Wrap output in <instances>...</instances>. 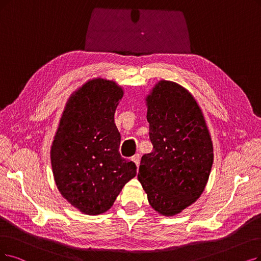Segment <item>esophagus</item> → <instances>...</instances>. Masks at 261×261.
Masks as SVG:
<instances>
[{"instance_id": "esophagus-1", "label": "esophagus", "mask_w": 261, "mask_h": 261, "mask_svg": "<svg viewBox=\"0 0 261 261\" xmlns=\"http://www.w3.org/2000/svg\"><path fill=\"white\" fill-rule=\"evenodd\" d=\"M132 161L135 163V164H136V166L137 167H139V164H140V154H135L134 156H133V158H132Z\"/></svg>"}]
</instances>
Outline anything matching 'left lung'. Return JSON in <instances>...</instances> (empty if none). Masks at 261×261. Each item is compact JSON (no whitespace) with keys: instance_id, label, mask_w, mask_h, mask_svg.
<instances>
[{"instance_id":"left-lung-1","label":"left lung","mask_w":261,"mask_h":261,"mask_svg":"<svg viewBox=\"0 0 261 261\" xmlns=\"http://www.w3.org/2000/svg\"><path fill=\"white\" fill-rule=\"evenodd\" d=\"M153 151L141 158L138 180L151 206L172 216L202 194L213 164V144L191 93L162 80L147 97Z\"/></svg>"}]
</instances>
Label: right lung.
<instances>
[{"instance_id":"right-lung-1","label":"right lung","mask_w":261,"mask_h":261,"mask_svg":"<svg viewBox=\"0 0 261 261\" xmlns=\"http://www.w3.org/2000/svg\"><path fill=\"white\" fill-rule=\"evenodd\" d=\"M122 96L116 82L100 78L87 82L68 99L52 143L58 189L85 214L109 210L137 173L135 163L119 152L121 135L113 117Z\"/></svg>"}]
</instances>
